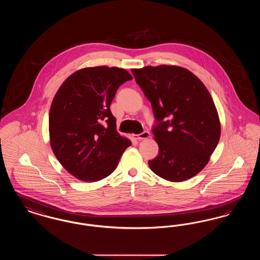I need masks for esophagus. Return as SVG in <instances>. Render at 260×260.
<instances>
[{"label": "esophagus", "mask_w": 260, "mask_h": 260, "mask_svg": "<svg viewBox=\"0 0 260 260\" xmlns=\"http://www.w3.org/2000/svg\"><path fill=\"white\" fill-rule=\"evenodd\" d=\"M134 137L137 139V140H143V139H147L150 137V133L149 132H143L142 134L140 135H137V136H134Z\"/></svg>", "instance_id": "34e87169"}]
</instances>
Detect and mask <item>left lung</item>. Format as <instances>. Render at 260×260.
<instances>
[{
  "label": "left lung",
  "instance_id": "8db88e82",
  "mask_svg": "<svg viewBox=\"0 0 260 260\" xmlns=\"http://www.w3.org/2000/svg\"><path fill=\"white\" fill-rule=\"evenodd\" d=\"M132 72L159 122L153 129L159 155L148 161L150 169L173 182L195 176L210 161L221 134L210 91L180 66H145Z\"/></svg>",
  "mask_w": 260,
  "mask_h": 260
}]
</instances>
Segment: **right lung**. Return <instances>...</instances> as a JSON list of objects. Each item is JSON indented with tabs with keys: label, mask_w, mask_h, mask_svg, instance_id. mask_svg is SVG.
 Here are the masks:
<instances>
[{
	"label": "right lung",
	"mask_w": 260,
	"mask_h": 260,
	"mask_svg": "<svg viewBox=\"0 0 260 260\" xmlns=\"http://www.w3.org/2000/svg\"><path fill=\"white\" fill-rule=\"evenodd\" d=\"M133 76L124 68L95 66L70 75L50 105L51 150L62 167L82 181L110 175L132 145L120 136L110 105L116 91Z\"/></svg>",
	"instance_id": "1"
}]
</instances>
